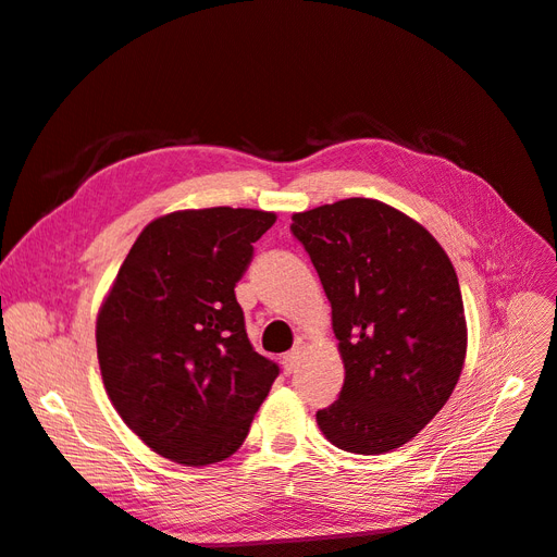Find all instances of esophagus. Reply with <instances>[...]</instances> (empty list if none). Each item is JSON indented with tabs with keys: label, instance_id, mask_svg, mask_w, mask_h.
<instances>
[{
	"label": "esophagus",
	"instance_id": "obj_1",
	"mask_svg": "<svg viewBox=\"0 0 557 557\" xmlns=\"http://www.w3.org/2000/svg\"><path fill=\"white\" fill-rule=\"evenodd\" d=\"M299 360H301V350L297 348V350H290V352H285L283 356V369H285V374H293L295 369L299 367Z\"/></svg>",
	"mask_w": 557,
	"mask_h": 557
}]
</instances>
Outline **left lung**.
<instances>
[{
  "label": "left lung",
  "instance_id": "left-lung-1",
  "mask_svg": "<svg viewBox=\"0 0 557 557\" xmlns=\"http://www.w3.org/2000/svg\"><path fill=\"white\" fill-rule=\"evenodd\" d=\"M290 230L330 299L346 369L339 399L315 423L342 450H395L462 374L467 318L450 258L411 215L367 197L293 213Z\"/></svg>",
  "mask_w": 557,
  "mask_h": 557
}]
</instances>
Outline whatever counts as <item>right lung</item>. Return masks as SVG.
<instances>
[{
	"label": "right lung",
	"instance_id": "1",
	"mask_svg": "<svg viewBox=\"0 0 557 557\" xmlns=\"http://www.w3.org/2000/svg\"><path fill=\"white\" fill-rule=\"evenodd\" d=\"M274 211L183 209L150 221L97 311L99 372L125 425L205 467L244 444L278 367L252 350L234 285Z\"/></svg>",
	"mask_w": 557,
	"mask_h": 557
}]
</instances>
